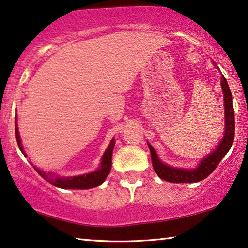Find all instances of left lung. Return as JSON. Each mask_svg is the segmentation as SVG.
<instances>
[{
    "label": "left lung",
    "mask_w": 248,
    "mask_h": 248,
    "mask_svg": "<svg viewBox=\"0 0 248 248\" xmlns=\"http://www.w3.org/2000/svg\"><path fill=\"white\" fill-rule=\"evenodd\" d=\"M212 64L218 68L216 62L212 61ZM222 93H224V103H225V132L224 137L211 153L204 156L198 166L194 169H180V167H173L163 163L158 158L157 153L151 144H148L149 151H151V157L153 163V169L156 174L164 181L172 183H194L199 181L204 180L205 177L210 175L214 172L220 160L225 157L228 151L232 147L233 142V136H235V113H233L232 96L230 92L228 83L226 81L225 76L221 75L220 82Z\"/></svg>",
    "instance_id": "left-lung-1"
}]
</instances>
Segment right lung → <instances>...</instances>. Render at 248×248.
<instances>
[{"label":"right lung","instance_id":"add662e5","mask_svg":"<svg viewBox=\"0 0 248 248\" xmlns=\"http://www.w3.org/2000/svg\"><path fill=\"white\" fill-rule=\"evenodd\" d=\"M16 142L20 151L22 152V154L27 157L26 152L22 147V142H21L18 124H16ZM114 138L111 139L109 146L104 152V154L101 158L100 167L96 170L91 173L83 174V175H76V176H55L54 173H46L45 170H41L37 169L36 166L34 170H37L38 174L40 176H43L45 180H47L48 182L53 184V186L61 187V189H69V190H88L92 189V187L99 186L100 184H102L106 181L107 176L109 175L111 170V165H112V152L114 147Z\"/></svg>","mask_w":248,"mask_h":248}]
</instances>
